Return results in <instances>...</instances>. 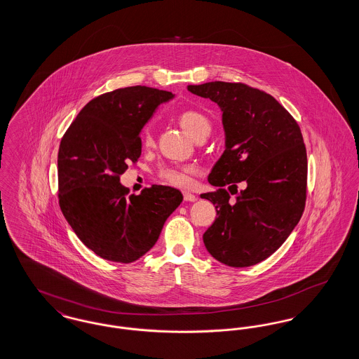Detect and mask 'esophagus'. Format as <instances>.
<instances>
[{
	"instance_id": "obj_1",
	"label": "esophagus",
	"mask_w": 359,
	"mask_h": 359,
	"mask_svg": "<svg viewBox=\"0 0 359 359\" xmlns=\"http://www.w3.org/2000/svg\"><path fill=\"white\" fill-rule=\"evenodd\" d=\"M183 196H184V201L186 202H195L198 198L194 195V194H191V192H183Z\"/></svg>"
}]
</instances>
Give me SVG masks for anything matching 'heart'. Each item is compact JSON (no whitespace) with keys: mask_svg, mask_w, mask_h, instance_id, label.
I'll return each instance as SVG.
<instances>
[{"mask_svg":"<svg viewBox=\"0 0 359 359\" xmlns=\"http://www.w3.org/2000/svg\"><path fill=\"white\" fill-rule=\"evenodd\" d=\"M177 121H179L180 126L194 140L202 135H210V132H211L210 118L198 110L187 109V110L180 111L177 114ZM141 142L144 147H151L154 144V136H152V130L149 126H147L142 130ZM191 173H192L191 167H164L158 171V176L172 186L187 187L191 183Z\"/></svg>","mask_w":359,"mask_h":359,"instance_id":"1","label":"heart"}]
</instances>
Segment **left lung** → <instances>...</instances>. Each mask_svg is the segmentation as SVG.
<instances>
[{
  "instance_id": "1",
  "label": "left lung",
  "mask_w": 359,
  "mask_h": 359,
  "mask_svg": "<svg viewBox=\"0 0 359 359\" xmlns=\"http://www.w3.org/2000/svg\"><path fill=\"white\" fill-rule=\"evenodd\" d=\"M222 111L224 152L202 194L217 208L205 230L208 253L224 265L252 266L274 252L300 221L307 196V151L297 122L272 95L243 83L187 87ZM244 189L236 204L224 188ZM237 192V191H236Z\"/></svg>"
}]
</instances>
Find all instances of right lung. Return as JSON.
I'll return each instance as SVG.
<instances>
[{
	"instance_id": "right-lung-1",
	"label": "right lung",
	"mask_w": 359,
	"mask_h": 359,
	"mask_svg": "<svg viewBox=\"0 0 359 359\" xmlns=\"http://www.w3.org/2000/svg\"><path fill=\"white\" fill-rule=\"evenodd\" d=\"M173 97L147 86L104 93L86 104L60 141L59 205L78 238L103 259L129 264L144 256L183 201L168 186L128 196L120 183L141 154V129Z\"/></svg>"
}]
</instances>
